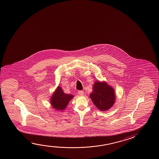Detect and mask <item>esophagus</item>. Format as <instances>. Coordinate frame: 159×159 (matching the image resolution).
Here are the masks:
<instances>
[{"instance_id": "obj_1", "label": "esophagus", "mask_w": 159, "mask_h": 159, "mask_svg": "<svg viewBox=\"0 0 159 159\" xmlns=\"http://www.w3.org/2000/svg\"><path fill=\"white\" fill-rule=\"evenodd\" d=\"M84 91H83L80 90L78 91V94L79 95L83 96L84 95Z\"/></svg>"}]
</instances>
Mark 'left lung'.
Masks as SVG:
<instances>
[{"mask_svg":"<svg viewBox=\"0 0 159 159\" xmlns=\"http://www.w3.org/2000/svg\"><path fill=\"white\" fill-rule=\"evenodd\" d=\"M115 90L105 81L97 80L93 86L90 98L98 109L106 111L110 109L116 101Z\"/></svg>","mask_w":159,"mask_h":159,"instance_id":"1","label":"left lung"}]
</instances>
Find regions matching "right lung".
<instances>
[{"instance_id": "1", "label": "right lung", "mask_w": 159, "mask_h": 159, "mask_svg": "<svg viewBox=\"0 0 159 159\" xmlns=\"http://www.w3.org/2000/svg\"><path fill=\"white\" fill-rule=\"evenodd\" d=\"M74 97L73 95L65 93L61 87L58 86L50 98V103L54 110L63 111L66 108L69 102Z\"/></svg>"}]
</instances>
